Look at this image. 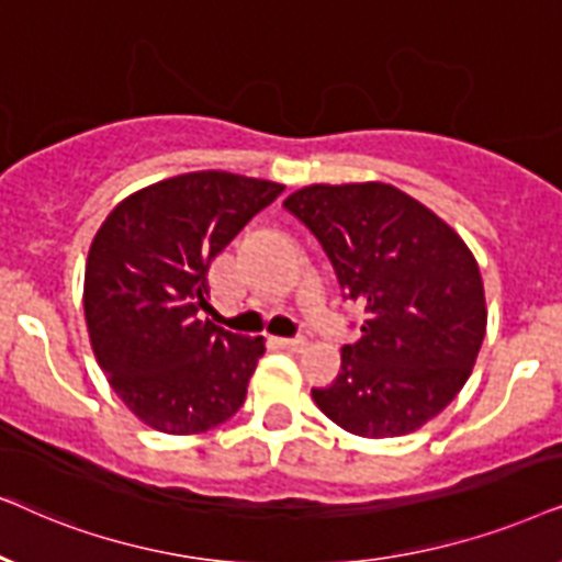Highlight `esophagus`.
Listing matches in <instances>:
<instances>
[{
    "instance_id": "esophagus-1",
    "label": "esophagus",
    "mask_w": 562,
    "mask_h": 562,
    "mask_svg": "<svg viewBox=\"0 0 562 562\" xmlns=\"http://www.w3.org/2000/svg\"><path fill=\"white\" fill-rule=\"evenodd\" d=\"M277 344L288 351H303L308 347V339H305V336H295V339H277Z\"/></svg>"
}]
</instances>
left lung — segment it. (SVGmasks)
<instances>
[{"label": "left lung", "mask_w": 562, "mask_h": 562, "mask_svg": "<svg viewBox=\"0 0 562 562\" xmlns=\"http://www.w3.org/2000/svg\"><path fill=\"white\" fill-rule=\"evenodd\" d=\"M282 205L318 238L344 297L368 316L313 401L357 437L416 431L460 393L481 351L488 313L475 257L393 184H311Z\"/></svg>", "instance_id": "1"}]
</instances>
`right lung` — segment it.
<instances>
[{"instance_id": "obj_1", "label": "right lung", "mask_w": 562, "mask_h": 562, "mask_svg": "<svg viewBox=\"0 0 562 562\" xmlns=\"http://www.w3.org/2000/svg\"><path fill=\"white\" fill-rule=\"evenodd\" d=\"M285 187L192 171L125 198L97 231L85 316L97 362L140 422L200 434L236 414L265 336L200 321L213 259Z\"/></svg>"}]
</instances>
